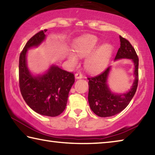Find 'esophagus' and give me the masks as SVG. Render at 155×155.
Here are the masks:
<instances>
[{
    "label": "esophagus",
    "mask_w": 155,
    "mask_h": 155,
    "mask_svg": "<svg viewBox=\"0 0 155 155\" xmlns=\"http://www.w3.org/2000/svg\"><path fill=\"white\" fill-rule=\"evenodd\" d=\"M75 78L76 79H81L83 78V74L81 73H76L75 74Z\"/></svg>",
    "instance_id": "34e87169"
}]
</instances>
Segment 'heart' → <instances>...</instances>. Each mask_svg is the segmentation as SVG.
<instances>
[{
	"mask_svg": "<svg viewBox=\"0 0 155 155\" xmlns=\"http://www.w3.org/2000/svg\"><path fill=\"white\" fill-rule=\"evenodd\" d=\"M98 46V40L94 35L83 37L76 41L74 45V51L78 57L85 58L88 57L85 61V68L91 73L102 71L107 66L113 52L111 44H104L96 49ZM77 56L72 51L68 52V58L72 65L78 64Z\"/></svg>",
	"mask_w": 155,
	"mask_h": 155,
	"instance_id": "b5f03b06",
	"label": "heart"
}]
</instances>
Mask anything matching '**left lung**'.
<instances>
[{"instance_id":"obj_1","label":"left lung","mask_w":155,"mask_h":155,"mask_svg":"<svg viewBox=\"0 0 155 155\" xmlns=\"http://www.w3.org/2000/svg\"><path fill=\"white\" fill-rule=\"evenodd\" d=\"M120 47L114 61L122 59L132 60L135 66V80L127 92L115 94L112 92L107 83L111 66L96 77L88 78L89 104L92 111L99 117H110L121 112L129 104L137 88L139 59L137 53L127 40L120 35Z\"/></svg>"}]
</instances>
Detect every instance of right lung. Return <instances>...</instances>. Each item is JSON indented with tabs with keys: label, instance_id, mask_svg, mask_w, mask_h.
Here are the masks:
<instances>
[{
	"label": "right lung",
	"instance_id": "obj_1",
	"mask_svg": "<svg viewBox=\"0 0 155 155\" xmlns=\"http://www.w3.org/2000/svg\"><path fill=\"white\" fill-rule=\"evenodd\" d=\"M47 29L33 35L26 44L19 59L20 92L26 103L38 114L55 117L64 111L68 94L74 83V76L52 65L42 74L33 75L27 66L28 49L36 48L45 40Z\"/></svg>",
	"mask_w": 155,
	"mask_h": 155
}]
</instances>
